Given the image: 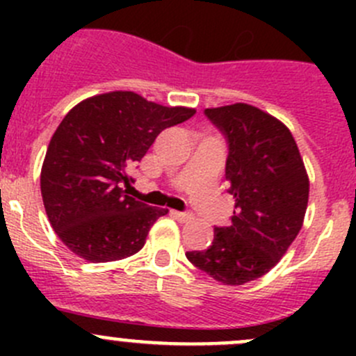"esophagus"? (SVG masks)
Returning a JSON list of instances; mask_svg holds the SVG:
<instances>
[{"instance_id": "obj_1", "label": "esophagus", "mask_w": 356, "mask_h": 356, "mask_svg": "<svg viewBox=\"0 0 356 356\" xmlns=\"http://www.w3.org/2000/svg\"><path fill=\"white\" fill-rule=\"evenodd\" d=\"M174 217L181 222H188V220H191L193 215L189 213V211H174Z\"/></svg>"}]
</instances>
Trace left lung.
Wrapping results in <instances>:
<instances>
[{
	"label": "left lung",
	"mask_w": 356,
	"mask_h": 356,
	"mask_svg": "<svg viewBox=\"0 0 356 356\" xmlns=\"http://www.w3.org/2000/svg\"><path fill=\"white\" fill-rule=\"evenodd\" d=\"M204 115L227 138L225 179L236 210L229 227H215L208 250L186 257L215 281L241 286L275 267L296 239L310 181L293 134L274 115L248 103Z\"/></svg>",
	"instance_id": "8db88e82"
}]
</instances>
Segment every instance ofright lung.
Listing matches in <instances>:
<instances>
[{
  "label": "right lung",
  "instance_id": "1",
  "mask_svg": "<svg viewBox=\"0 0 356 356\" xmlns=\"http://www.w3.org/2000/svg\"><path fill=\"white\" fill-rule=\"evenodd\" d=\"M196 113L163 106L132 91L82 99L60 122L41 168L46 215L72 253L105 264L138 253L167 208L125 195L127 170L141 161L163 129Z\"/></svg>",
  "mask_w": 356,
  "mask_h": 356
}]
</instances>
